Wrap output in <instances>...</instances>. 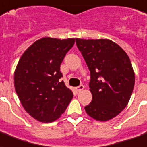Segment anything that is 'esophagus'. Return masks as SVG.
Instances as JSON below:
<instances>
[{
    "label": "esophagus",
    "mask_w": 147,
    "mask_h": 147,
    "mask_svg": "<svg viewBox=\"0 0 147 147\" xmlns=\"http://www.w3.org/2000/svg\"><path fill=\"white\" fill-rule=\"evenodd\" d=\"M84 85H82V84H81V85H80V86H78L76 88V91L78 92H81L82 90H84Z\"/></svg>",
    "instance_id": "1"
}]
</instances>
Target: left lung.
<instances>
[{
	"instance_id": "left-lung-1",
	"label": "left lung",
	"mask_w": 147,
	"mask_h": 147,
	"mask_svg": "<svg viewBox=\"0 0 147 147\" xmlns=\"http://www.w3.org/2000/svg\"><path fill=\"white\" fill-rule=\"evenodd\" d=\"M76 45L91 75L92 100L84 110L96 121H110L126 107L133 92L135 73L130 59L109 39L76 38Z\"/></svg>"
}]
</instances>
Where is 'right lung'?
<instances>
[{"instance_id":"add662e5","label":"right lung","mask_w":147,"mask_h":147,"mask_svg":"<svg viewBox=\"0 0 147 147\" xmlns=\"http://www.w3.org/2000/svg\"><path fill=\"white\" fill-rule=\"evenodd\" d=\"M74 42V38L43 37L24 51L17 64L16 92L26 111L38 121H56L73 98L72 91L59 79L61 63Z\"/></svg>"}]
</instances>
